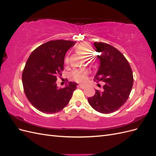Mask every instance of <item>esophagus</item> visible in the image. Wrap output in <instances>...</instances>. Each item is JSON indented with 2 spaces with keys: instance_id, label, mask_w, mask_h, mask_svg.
<instances>
[{
  "instance_id": "34e87169",
  "label": "esophagus",
  "mask_w": 156,
  "mask_h": 156,
  "mask_svg": "<svg viewBox=\"0 0 156 156\" xmlns=\"http://www.w3.org/2000/svg\"><path fill=\"white\" fill-rule=\"evenodd\" d=\"M78 87H79V88H80L84 89V88H85V86L83 85V84H79V85H78Z\"/></svg>"
}]
</instances>
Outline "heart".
I'll return each mask as SVG.
<instances>
[{
  "instance_id": "1",
  "label": "heart",
  "mask_w": 156,
  "mask_h": 156,
  "mask_svg": "<svg viewBox=\"0 0 156 156\" xmlns=\"http://www.w3.org/2000/svg\"><path fill=\"white\" fill-rule=\"evenodd\" d=\"M76 51L79 55H81L84 58H88L92 54V47L88 43H87V42H83V43L79 44L76 48ZM69 60V56H67L64 60L65 64H68ZM88 73V71L86 69H75L72 71L70 75L73 81L78 83H81L85 81Z\"/></svg>"
}]
</instances>
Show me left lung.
I'll use <instances>...</instances> for the list:
<instances>
[{
  "label": "left lung",
  "instance_id": "left-lung-1",
  "mask_svg": "<svg viewBox=\"0 0 156 156\" xmlns=\"http://www.w3.org/2000/svg\"><path fill=\"white\" fill-rule=\"evenodd\" d=\"M100 58V66L94 81H103V91L96 90L88 98L96 111L108 114L117 111L127 100L133 84V72L128 61L117 49L102 42H94Z\"/></svg>",
  "mask_w": 156,
  "mask_h": 156
}]
</instances>
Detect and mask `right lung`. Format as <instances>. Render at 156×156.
<instances>
[{
	"mask_svg": "<svg viewBox=\"0 0 156 156\" xmlns=\"http://www.w3.org/2000/svg\"><path fill=\"white\" fill-rule=\"evenodd\" d=\"M75 41L52 40L32 51L23 71V88L28 100L36 109L44 113L57 112L68 105L77 84L69 82L58 88L56 81L64 70L67 51Z\"/></svg>",
	"mask_w": 156,
	"mask_h": 156,
	"instance_id": "right-lung-1",
	"label": "right lung"
}]
</instances>
